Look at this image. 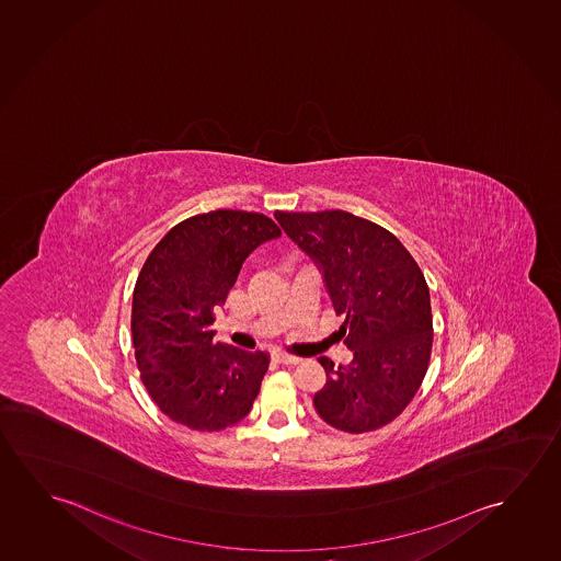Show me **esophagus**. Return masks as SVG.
Listing matches in <instances>:
<instances>
[{"mask_svg":"<svg viewBox=\"0 0 561 561\" xmlns=\"http://www.w3.org/2000/svg\"><path fill=\"white\" fill-rule=\"evenodd\" d=\"M274 360L279 363V365H297L301 358L289 355V353H284V351H276V353H274Z\"/></svg>","mask_w":561,"mask_h":561,"instance_id":"esophagus-1","label":"esophagus"}]
</instances>
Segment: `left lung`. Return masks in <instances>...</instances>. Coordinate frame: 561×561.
<instances>
[{"label": "left lung", "instance_id": "8db88e82", "mask_svg": "<svg viewBox=\"0 0 561 561\" xmlns=\"http://www.w3.org/2000/svg\"><path fill=\"white\" fill-rule=\"evenodd\" d=\"M285 233L320 262L350 365L328 357L314 409L337 431L390 424L421 388L432 353L431 291L398 237L343 210L276 211Z\"/></svg>", "mask_w": 561, "mask_h": 561}]
</instances>
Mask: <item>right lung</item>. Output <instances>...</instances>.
<instances>
[{
  "mask_svg": "<svg viewBox=\"0 0 561 561\" xmlns=\"http://www.w3.org/2000/svg\"><path fill=\"white\" fill-rule=\"evenodd\" d=\"M282 236L259 211L196 214L148 254L133 291L130 332L140 380L163 414L191 431L218 432L251 411L268 370L266 351L214 340V310L244 259Z\"/></svg>",
  "mask_w": 561,
  "mask_h": 561,
  "instance_id": "obj_1",
  "label": "right lung"
}]
</instances>
